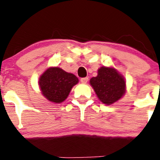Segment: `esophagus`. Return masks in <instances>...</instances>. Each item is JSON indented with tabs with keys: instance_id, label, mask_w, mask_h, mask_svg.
I'll return each instance as SVG.
<instances>
[{
	"instance_id": "obj_1",
	"label": "esophagus",
	"mask_w": 160,
	"mask_h": 160,
	"mask_svg": "<svg viewBox=\"0 0 160 160\" xmlns=\"http://www.w3.org/2000/svg\"><path fill=\"white\" fill-rule=\"evenodd\" d=\"M88 81V78H87V77H85V78H81V82L83 84H85L87 83V82Z\"/></svg>"
}]
</instances>
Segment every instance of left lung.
<instances>
[{
	"label": "left lung",
	"mask_w": 160,
	"mask_h": 160,
	"mask_svg": "<svg viewBox=\"0 0 160 160\" xmlns=\"http://www.w3.org/2000/svg\"><path fill=\"white\" fill-rule=\"evenodd\" d=\"M90 84L101 102L107 105L118 101L125 93L124 78L111 68H100L97 76L90 79Z\"/></svg>",
	"instance_id": "8db88e82"
}]
</instances>
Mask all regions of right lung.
I'll return each mask as SVG.
<instances>
[{"label": "right lung", "instance_id": "1", "mask_svg": "<svg viewBox=\"0 0 160 160\" xmlns=\"http://www.w3.org/2000/svg\"><path fill=\"white\" fill-rule=\"evenodd\" d=\"M78 82V78L75 75L58 67L47 69L39 81L43 96L50 102L56 103L65 100L72 87Z\"/></svg>", "mask_w": 160, "mask_h": 160}]
</instances>
